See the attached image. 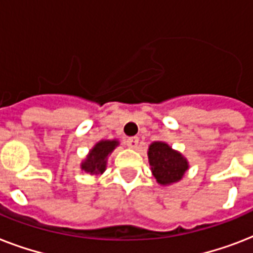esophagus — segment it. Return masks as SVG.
<instances>
[{"mask_svg":"<svg viewBox=\"0 0 253 253\" xmlns=\"http://www.w3.org/2000/svg\"><path fill=\"white\" fill-rule=\"evenodd\" d=\"M139 144V138L136 136H131V138L126 139V146L130 148H136Z\"/></svg>","mask_w":253,"mask_h":253,"instance_id":"obj_1","label":"esophagus"}]
</instances>
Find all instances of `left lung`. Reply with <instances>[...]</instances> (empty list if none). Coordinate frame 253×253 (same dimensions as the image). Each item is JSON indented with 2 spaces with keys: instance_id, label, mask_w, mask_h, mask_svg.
<instances>
[{
  "instance_id": "8db88e82",
  "label": "left lung",
  "mask_w": 253,
  "mask_h": 253,
  "mask_svg": "<svg viewBox=\"0 0 253 253\" xmlns=\"http://www.w3.org/2000/svg\"><path fill=\"white\" fill-rule=\"evenodd\" d=\"M148 159L155 178L159 184L169 185L182 178L188 169L186 159L167 143L154 142L148 148Z\"/></svg>"
}]
</instances>
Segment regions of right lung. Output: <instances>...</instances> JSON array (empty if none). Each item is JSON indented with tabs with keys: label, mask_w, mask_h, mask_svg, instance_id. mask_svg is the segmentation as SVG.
Returning a JSON list of instances; mask_svg holds the SVG:
<instances>
[{
	"label": "right lung",
	"mask_w": 253,
	"mask_h": 253,
	"mask_svg": "<svg viewBox=\"0 0 253 253\" xmlns=\"http://www.w3.org/2000/svg\"><path fill=\"white\" fill-rule=\"evenodd\" d=\"M118 146L117 140H102L97 143L94 148L90 151V154L85 159V162L81 164V168L86 173L90 174H98L102 173L106 168V158L115 147Z\"/></svg>",
	"instance_id": "1"
}]
</instances>
